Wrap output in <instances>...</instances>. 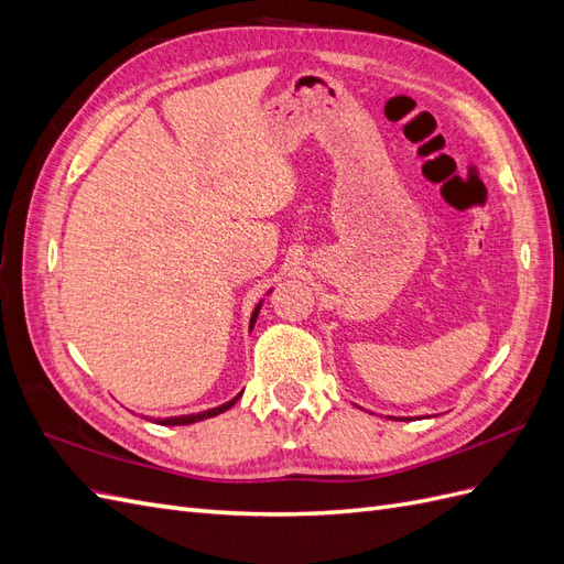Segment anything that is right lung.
Returning <instances> with one entry per match:
<instances>
[{"label": "right lung", "mask_w": 564, "mask_h": 564, "mask_svg": "<svg viewBox=\"0 0 564 564\" xmlns=\"http://www.w3.org/2000/svg\"><path fill=\"white\" fill-rule=\"evenodd\" d=\"M259 311H261V303L256 305V311H253V315H251V327H253L256 317H259ZM237 400H240V395H237V398H235V400H230V402H226V404L214 406V409H207V412L191 414V416H172V419H162V421H158V423H162V425H187V423H197V421H204V419H212V416L224 414L226 409H230V406H232Z\"/></svg>", "instance_id": "1"}]
</instances>
